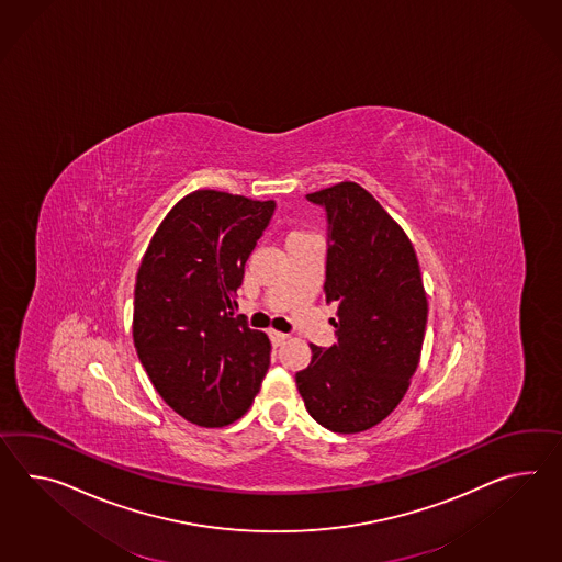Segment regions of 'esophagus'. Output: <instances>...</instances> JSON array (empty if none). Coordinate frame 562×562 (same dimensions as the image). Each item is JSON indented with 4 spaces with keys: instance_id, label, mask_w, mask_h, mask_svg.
Segmentation results:
<instances>
[{
    "instance_id": "esophagus-1",
    "label": "esophagus",
    "mask_w": 562,
    "mask_h": 562,
    "mask_svg": "<svg viewBox=\"0 0 562 562\" xmlns=\"http://www.w3.org/2000/svg\"><path fill=\"white\" fill-rule=\"evenodd\" d=\"M288 335L284 333H278V330H270V341L274 347H280V345H284L286 342Z\"/></svg>"
}]
</instances>
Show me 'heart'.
Masks as SVG:
<instances>
[{
  "instance_id": "b5f03b06",
  "label": "heart",
  "mask_w": 562,
  "mask_h": 562,
  "mask_svg": "<svg viewBox=\"0 0 562 562\" xmlns=\"http://www.w3.org/2000/svg\"><path fill=\"white\" fill-rule=\"evenodd\" d=\"M304 235H306V233L292 232L290 233V237H288V239H296V237H304Z\"/></svg>"
}]
</instances>
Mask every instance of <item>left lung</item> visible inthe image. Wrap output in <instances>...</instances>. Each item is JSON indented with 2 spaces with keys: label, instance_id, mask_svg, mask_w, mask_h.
<instances>
[{
  "label": "left lung",
  "instance_id": "left-lung-1",
  "mask_svg": "<svg viewBox=\"0 0 562 562\" xmlns=\"http://www.w3.org/2000/svg\"><path fill=\"white\" fill-rule=\"evenodd\" d=\"M327 213L325 296L337 304L330 347L296 373L304 406L333 432L380 425L406 394L425 341L420 266L406 233L356 182L311 192Z\"/></svg>",
  "mask_w": 562,
  "mask_h": 562
}]
</instances>
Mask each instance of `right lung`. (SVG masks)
I'll return each mask as SVG.
<instances>
[{"label":"right lung","mask_w":562,"mask_h":562,"mask_svg":"<svg viewBox=\"0 0 562 562\" xmlns=\"http://www.w3.org/2000/svg\"><path fill=\"white\" fill-rule=\"evenodd\" d=\"M274 201L196 191L166 215L134 290V345L156 392L192 425L241 418L270 368V339L233 316Z\"/></svg>","instance_id":"1"}]
</instances>
